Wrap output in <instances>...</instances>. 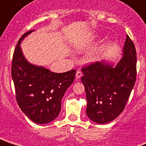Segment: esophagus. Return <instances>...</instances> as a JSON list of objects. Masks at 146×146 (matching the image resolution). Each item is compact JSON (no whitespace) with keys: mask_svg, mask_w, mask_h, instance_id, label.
Here are the masks:
<instances>
[{"mask_svg":"<svg viewBox=\"0 0 146 146\" xmlns=\"http://www.w3.org/2000/svg\"><path fill=\"white\" fill-rule=\"evenodd\" d=\"M81 76H82V73H81V71L78 70V71L76 72V79H77V80L80 79Z\"/></svg>","mask_w":146,"mask_h":146,"instance_id":"obj_1","label":"esophagus"}]
</instances>
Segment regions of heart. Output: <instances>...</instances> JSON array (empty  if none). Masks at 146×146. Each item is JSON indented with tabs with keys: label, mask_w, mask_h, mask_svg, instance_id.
Wrapping results in <instances>:
<instances>
[{
	"label": "heart",
	"mask_w": 146,
	"mask_h": 146,
	"mask_svg": "<svg viewBox=\"0 0 146 146\" xmlns=\"http://www.w3.org/2000/svg\"><path fill=\"white\" fill-rule=\"evenodd\" d=\"M94 37V35H89V36H88L87 38H86V40H89V39H91V38H92Z\"/></svg>",
	"instance_id": "b5f03b06"
}]
</instances>
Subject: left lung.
Listing matches in <instances>:
<instances>
[{
  "instance_id": "8db88e82",
  "label": "left lung",
  "mask_w": 146,
  "mask_h": 146,
  "mask_svg": "<svg viewBox=\"0 0 146 146\" xmlns=\"http://www.w3.org/2000/svg\"><path fill=\"white\" fill-rule=\"evenodd\" d=\"M121 55L115 62L103 60L82 69L86 115L98 124H107L120 115L135 86L136 49L128 35Z\"/></svg>"
}]
</instances>
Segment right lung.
Listing matches in <instances>:
<instances>
[{
  "mask_svg": "<svg viewBox=\"0 0 146 146\" xmlns=\"http://www.w3.org/2000/svg\"><path fill=\"white\" fill-rule=\"evenodd\" d=\"M33 31H27L18 41L13 55L11 77L22 112L36 124H44L54 120L60 114L62 99L74 81L76 71L57 73L31 63L20 45Z\"/></svg>",
  "mask_w": 146,
  "mask_h": 146,
  "instance_id": "add662e5",
  "label": "right lung"
}]
</instances>
